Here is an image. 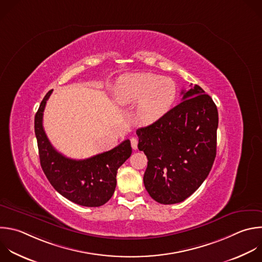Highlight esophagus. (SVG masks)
<instances>
[{
	"mask_svg": "<svg viewBox=\"0 0 262 262\" xmlns=\"http://www.w3.org/2000/svg\"><path fill=\"white\" fill-rule=\"evenodd\" d=\"M130 145H132V148L134 150H137V148H138V139L137 138H132L130 139Z\"/></svg>",
	"mask_w": 262,
	"mask_h": 262,
	"instance_id": "34e87169",
	"label": "esophagus"
}]
</instances>
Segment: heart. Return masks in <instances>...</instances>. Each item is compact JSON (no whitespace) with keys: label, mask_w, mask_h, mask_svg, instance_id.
Returning a JSON list of instances; mask_svg holds the SVG:
<instances>
[{"label":"heart","mask_w":262,"mask_h":262,"mask_svg":"<svg viewBox=\"0 0 262 262\" xmlns=\"http://www.w3.org/2000/svg\"><path fill=\"white\" fill-rule=\"evenodd\" d=\"M114 97L120 105L138 103L139 121L151 125L170 110L177 97V86L170 78L152 73L125 74L116 81Z\"/></svg>","instance_id":"obj_1"}]
</instances>
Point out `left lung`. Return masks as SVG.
<instances>
[{"label": "left lung", "instance_id": "8db88e82", "mask_svg": "<svg viewBox=\"0 0 262 262\" xmlns=\"http://www.w3.org/2000/svg\"><path fill=\"white\" fill-rule=\"evenodd\" d=\"M182 102L160 120L137 130L148 158L144 185L159 204L189 198L206 180L216 157L218 111L199 85L182 91Z\"/></svg>", "mask_w": 262, "mask_h": 262}]
</instances>
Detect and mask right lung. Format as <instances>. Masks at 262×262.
Returning a JSON list of instances; mask_svg holds the SVG:
<instances>
[{
    "instance_id": "1",
    "label": "right lung",
    "mask_w": 262,
    "mask_h": 262,
    "mask_svg": "<svg viewBox=\"0 0 262 262\" xmlns=\"http://www.w3.org/2000/svg\"><path fill=\"white\" fill-rule=\"evenodd\" d=\"M49 91L35 116V134L42 169L53 188L69 201L84 207H100L113 195L117 169L130 156V141L86 159H72L57 152L43 128V112Z\"/></svg>"
}]
</instances>
